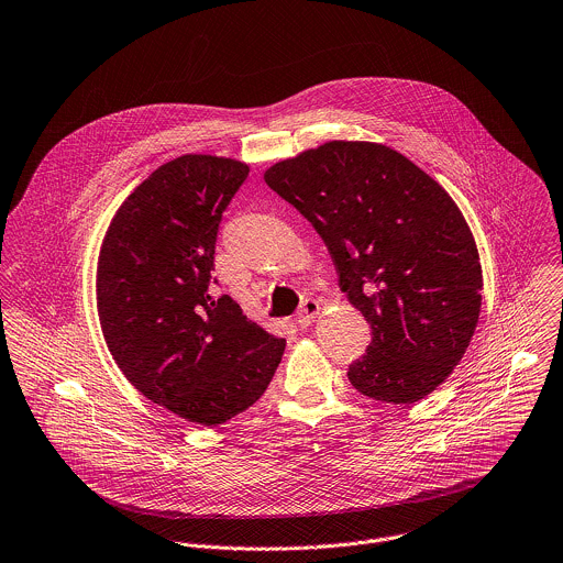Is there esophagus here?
Here are the masks:
<instances>
[{"instance_id": "obj_1", "label": "esophagus", "mask_w": 563, "mask_h": 563, "mask_svg": "<svg viewBox=\"0 0 563 563\" xmlns=\"http://www.w3.org/2000/svg\"><path fill=\"white\" fill-rule=\"evenodd\" d=\"M318 313H320V302L318 300H305L302 305H300V311H298V316H296V324L300 327V329H307L316 318H318Z\"/></svg>"}]
</instances>
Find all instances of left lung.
<instances>
[{"mask_svg": "<svg viewBox=\"0 0 563 563\" xmlns=\"http://www.w3.org/2000/svg\"><path fill=\"white\" fill-rule=\"evenodd\" d=\"M265 181L322 236L340 289L371 324L349 366L362 395L417 404L463 360L481 316L474 234L445 188L399 151L333 140L276 162Z\"/></svg>", "mask_w": 563, "mask_h": 563, "instance_id": "obj_1", "label": "left lung"}]
</instances>
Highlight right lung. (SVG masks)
I'll list each match as a JSON object with an SVG mask.
<instances>
[{
    "label": "right lung",
    "mask_w": 563,
    "mask_h": 563,
    "mask_svg": "<svg viewBox=\"0 0 563 563\" xmlns=\"http://www.w3.org/2000/svg\"><path fill=\"white\" fill-rule=\"evenodd\" d=\"M250 166L188 153L113 214L98 254V320L122 375L153 404L214 428L267 390L285 340L210 296L221 214Z\"/></svg>",
    "instance_id": "add662e5"
}]
</instances>
